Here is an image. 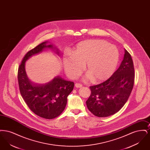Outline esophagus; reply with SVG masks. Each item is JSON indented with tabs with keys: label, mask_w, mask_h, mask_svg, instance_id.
I'll list each match as a JSON object with an SVG mask.
<instances>
[{
	"label": "esophagus",
	"mask_w": 150,
	"mask_h": 150,
	"mask_svg": "<svg viewBox=\"0 0 150 150\" xmlns=\"http://www.w3.org/2000/svg\"><path fill=\"white\" fill-rule=\"evenodd\" d=\"M75 86L76 87V88H81L83 86H82V84H79V83H76L75 84Z\"/></svg>",
	"instance_id": "1"
}]
</instances>
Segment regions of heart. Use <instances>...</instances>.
<instances>
[{
    "mask_svg": "<svg viewBox=\"0 0 150 150\" xmlns=\"http://www.w3.org/2000/svg\"><path fill=\"white\" fill-rule=\"evenodd\" d=\"M117 48L107 41L90 39L79 43L72 50L71 55L63 58L65 71L69 76L76 79L86 65L88 72L85 79L95 83L109 78L114 72L119 61Z\"/></svg>",
    "mask_w": 150,
    "mask_h": 150,
    "instance_id": "b5f03b06",
    "label": "heart"
}]
</instances>
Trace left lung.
I'll return each instance as SVG.
<instances>
[{
  "label": "left lung",
  "instance_id": "left-lung-1",
  "mask_svg": "<svg viewBox=\"0 0 150 150\" xmlns=\"http://www.w3.org/2000/svg\"><path fill=\"white\" fill-rule=\"evenodd\" d=\"M133 59L125 50L119 69L105 82L91 86V94L86 100L88 110L96 116L107 117L117 112L127 102L134 81Z\"/></svg>",
  "mask_w": 150,
  "mask_h": 150
}]
</instances>
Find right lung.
I'll use <instances>...</instances> for the list:
<instances>
[{
	"mask_svg": "<svg viewBox=\"0 0 150 150\" xmlns=\"http://www.w3.org/2000/svg\"><path fill=\"white\" fill-rule=\"evenodd\" d=\"M48 50L59 56L58 49L48 41L40 44L26 53L18 68V81L20 93L29 108L41 117L52 119L64 110L67 97L72 91L74 83L59 76L44 84L30 81L26 72V62L33 56Z\"/></svg>",
	"mask_w": 150,
	"mask_h": 150,
	"instance_id": "obj_1",
	"label": "right lung"
}]
</instances>
